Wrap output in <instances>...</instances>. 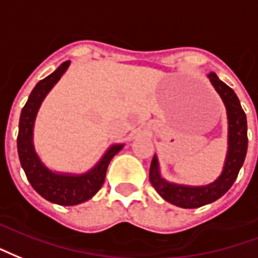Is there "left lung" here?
<instances>
[{
    "mask_svg": "<svg viewBox=\"0 0 258 258\" xmlns=\"http://www.w3.org/2000/svg\"><path fill=\"white\" fill-rule=\"evenodd\" d=\"M209 80L214 86L216 92L223 99L227 108L228 118V151L225 157V163L223 173L220 174L216 181L201 185H181V184L169 183L159 173V163L157 155H154L150 168V181L165 201L178 208L194 209L201 208L204 205L212 204L214 201L221 198L228 191L238 177L242 165L245 162L246 151H247V121H246L245 111L242 110L239 99L235 92L228 85H225L219 77L210 73Z\"/></svg>",
    "mask_w": 258,
    "mask_h": 258,
    "instance_id": "1",
    "label": "left lung"
}]
</instances>
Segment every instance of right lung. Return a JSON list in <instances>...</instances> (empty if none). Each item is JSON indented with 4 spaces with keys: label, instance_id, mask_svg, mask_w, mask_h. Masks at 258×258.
<instances>
[{
    "label": "right lung",
    "instance_id": "add662e5",
    "mask_svg": "<svg viewBox=\"0 0 258 258\" xmlns=\"http://www.w3.org/2000/svg\"><path fill=\"white\" fill-rule=\"evenodd\" d=\"M69 66L70 60H67L60 64L56 71L35 85L20 114L18 135L19 159L27 180L42 198L61 206H74L92 198L104 183L110 161L123 148V144L111 146L100 161L96 163L95 168L82 174L54 173L41 162L33 144L35 116L45 96L49 93L60 77L64 74Z\"/></svg>",
    "mask_w": 258,
    "mask_h": 258
}]
</instances>
